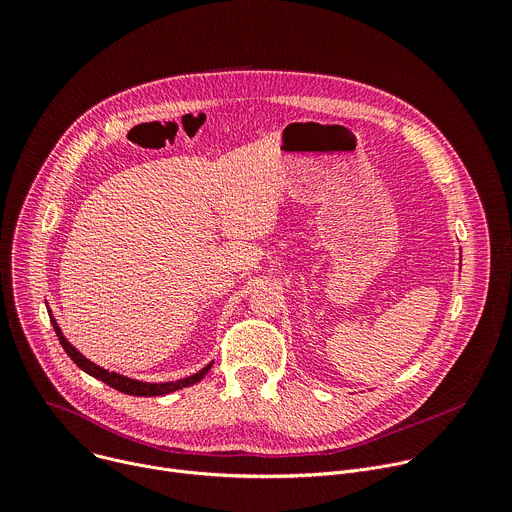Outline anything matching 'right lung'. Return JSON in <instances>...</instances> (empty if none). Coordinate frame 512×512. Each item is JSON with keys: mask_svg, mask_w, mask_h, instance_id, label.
Listing matches in <instances>:
<instances>
[{"mask_svg": "<svg viewBox=\"0 0 512 512\" xmlns=\"http://www.w3.org/2000/svg\"><path fill=\"white\" fill-rule=\"evenodd\" d=\"M48 316H50V322H52V326H54V332H56V336H58L62 348L66 350V354H68L72 360H75L77 367L83 369L87 375H91V377H95V379L107 383L109 387H113V389H117V391H121V393H125V395H135V397H158V395H168V393H174V391H178V389L196 385L198 381L204 379V375H206V373L210 371V367H212V362H210V364H206L204 369H200L198 373H194V375H190V377H186V379L168 381V383H143V381H137V379H129V377H123V375H119V373H115V371H107V369L99 367V364H95V362L89 360L85 354H81L75 346H72V344L66 340V336L62 334V330H60L56 318L52 316L50 308H48Z\"/></svg>", "mask_w": 512, "mask_h": 512, "instance_id": "right-lung-1", "label": "right lung"}]
</instances>
